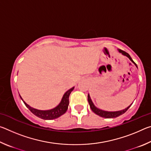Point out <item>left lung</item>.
Here are the masks:
<instances>
[{
  "instance_id": "8db88e82",
  "label": "left lung",
  "mask_w": 151,
  "mask_h": 151,
  "mask_svg": "<svg viewBox=\"0 0 151 151\" xmlns=\"http://www.w3.org/2000/svg\"><path fill=\"white\" fill-rule=\"evenodd\" d=\"M119 52L122 53V55H123L124 56H126V57H127L128 58H129L130 60H131L132 63H133L135 66H137V64L135 63L133 60H132V59L131 57V56H130L129 54H128L127 52H124V51L122 50L121 49H118ZM88 103H89V105H90V107L92 111H93L94 113L96 114L97 115L100 116L101 117H103V118H106V119H111V118H116V117H118L120 115H121V114H124L125 112H126L128 109H129V107L131 106V104L130 106H129L127 107V108L124 109L123 110H122V111H114V112H109V111H103V110L101 109H99L97 108V107H96L95 106H94V104H93V101H92L91 97H90V95H89V94H88Z\"/></svg>"
}]
</instances>
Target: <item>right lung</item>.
<instances>
[{
	"instance_id": "right-lung-1",
	"label": "right lung",
	"mask_w": 151,
	"mask_h": 151,
	"mask_svg": "<svg viewBox=\"0 0 151 151\" xmlns=\"http://www.w3.org/2000/svg\"><path fill=\"white\" fill-rule=\"evenodd\" d=\"M74 88L75 87L71 88L64 94L62 100H61L60 103L58 106H56L54 109L47 110V111H40V110L32 108V107L30 106L29 104H27L23 100H22L21 96H20V97L22 100V101L24 102V104L26 105L27 108L29 109L30 112H32L35 115L44 120H52L58 118V117L60 116L61 115H63V114H65L66 111H67L68 104H69V100H68V99H69L70 94L71 93V92L73 91Z\"/></svg>"
}]
</instances>
